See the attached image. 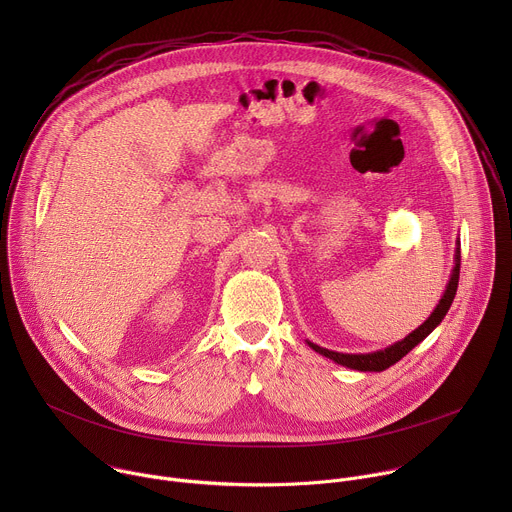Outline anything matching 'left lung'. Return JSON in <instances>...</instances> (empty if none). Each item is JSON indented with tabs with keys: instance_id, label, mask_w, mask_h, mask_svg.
<instances>
[{
	"instance_id": "1",
	"label": "left lung",
	"mask_w": 512,
	"mask_h": 512,
	"mask_svg": "<svg viewBox=\"0 0 512 512\" xmlns=\"http://www.w3.org/2000/svg\"><path fill=\"white\" fill-rule=\"evenodd\" d=\"M460 261L462 259H460V243H458L456 265H454V271H452V277H450V283H448V289H446L444 298L440 300V304H437L433 314L417 330H413L409 336H405L401 342H395L393 346H389L385 350L371 352V354H342V352H334V350L322 348V346H318L314 342H308V344L316 352H320L322 356L332 358L334 362L342 364V367H348V369H354V371H385V369H389L391 364L399 362L413 346H417L448 314V310H450V306H452V302L456 298V289H458V281H460Z\"/></svg>"
}]
</instances>
